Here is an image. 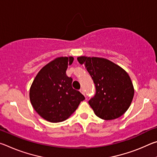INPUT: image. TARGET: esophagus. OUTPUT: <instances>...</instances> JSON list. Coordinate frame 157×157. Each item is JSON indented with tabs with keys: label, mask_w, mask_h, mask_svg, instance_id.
<instances>
[{
	"label": "esophagus",
	"mask_w": 157,
	"mask_h": 157,
	"mask_svg": "<svg viewBox=\"0 0 157 157\" xmlns=\"http://www.w3.org/2000/svg\"><path fill=\"white\" fill-rule=\"evenodd\" d=\"M79 91H80L82 94L85 95V92H84V90L83 88H81L80 89H79Z\"/></svg>",
	"instance_id": "1"
}]
</instances>
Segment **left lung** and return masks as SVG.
I'll return each instance as SVG.
<instances>
[{
	"instance_id": "1",
	"label": "left lung",
	"mask_w": 157,
	"mask_h": 157,
	"mask_svg": "<svg viewBox=\"0 0 157 157\" xmlns=\"http://www.w3.org/2000/svg\"><path fill=\"white\" fill-rule=\"evenodd\" d=\"M95 86V94L89 104L95 115L103 120H113L128 109L134 94L129 76L125 71L111 61L99 57H79Z\"/></svg>"
}]
</instances>
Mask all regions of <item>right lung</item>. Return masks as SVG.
I'll use <instances>...</instances> for the list:
<instances>
[{"label":"right lung","mask_w":157,"mask_h":157,"mask_svg":"<svg viewBox=\"0 0 157 157\" xmlns=\"http://www.w3.org/2000/svg\"><path fill=\"white\" fill-rule=\"evenodd\" d=\"M73 57H58L42 68L32 84L30 99L37 113L47 121L67 119L85 98L72 87L73 79L66 74Z\"/></svg>","instance_id":"add662e5"}]
</instances>
